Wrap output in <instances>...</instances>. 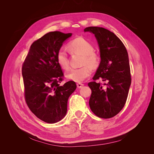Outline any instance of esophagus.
Listing matches in <instances>:
<instances>
[{
	"label": "esophagus",
	"mask_w": 154,
	"mask_h": 154,
	"mask_svg": "<svg viewBox=\"0 0 154 154\" xmlns=\"http://www.w3.org/2000/svg\"><path fill=\"white\" fill-rule=\"evenodd\" d=\"M76 85H77V87H78V88H82V87L83 86V83H78L77 84H76Z\"/></svg>",
	"instance_id": "1"
}]
</instances>
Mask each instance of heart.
Masks as SVG:
<instances>
[{
  "label": "heart",
  "instance_id": "obj_1",
  "mask_svg": "<svg viewBox=\"0 0 154 154\" xmlns=\"http://www.w3.org/2000/svg\"><path fill=\"white\" fill-rule=\"evenodd\" d=\"M68 48L71 54H79L83 56L80 68L72 69L67 77L72 81L82 82L91 74V68L95 69L99 66L100 55L94 51L93 44L82 36L73 39L68 44ZM57 60L59 66L65 71L70 68L69 59L66 50L60 48L57 54Z\"/></svg>",
  "mask_w": 154,
  "mask_h": 154
}]
</instances>
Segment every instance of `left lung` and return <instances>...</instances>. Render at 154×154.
<instances>
[{
	"instance_id": "obj_1",
	"label": "left lung",
	"mask_w": 154,
	"mask_h": 154,
	"mask_svg": "<svg viewBox=\"0 0 154 154\" xmlns=\"http://www.w3.org/2000/svg\"><path fill=\"white\" fill-rule=\"evenodd\" d=\"M84 31L92 32L100 49L101 62L93 81L88 83L91 89L89 106L97 117L112 118L124 107L131 84V74L127 49L114 32L100 27H88ZM107 82L106 89L95 81Z\"/></svg>"
}]
</instances>
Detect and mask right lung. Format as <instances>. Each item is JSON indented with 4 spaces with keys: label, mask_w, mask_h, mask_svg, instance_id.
Listing matches in <instances>:
<instances>
[{
    "label": "right lung",
    "mask_w": 154,
    "mask_h": 154,
    "mask_svg": "<svg viewBox=\"0 0 154 154\" xmlns=\"http://www.w3.org/2000/svg\"><path fill=\"white\" fill-rule=\"evenodd\" d=\"M72 33L49 32L31 45L22 73L25 100L37 118L48 123H57L66 114L69 97L76 88V83L63 80L57 54Z\"/></svg>",
    "instance_id": "add662e5"
}]
</instances>
